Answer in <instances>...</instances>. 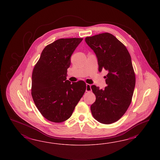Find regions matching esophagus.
<instances>
[{"instance_id": "obj_1", "label": "esophagus", "mask_w": 160, "mask_h": 160, "mask_svg": "<svg viewBox=\"0 0 160 160\" xmlns=\"http://www.w3.org/2000/svg\"><path fill=\"white\" fill-rule=\"evenodd\" d=\"M92 91L91 88V85L89 84H86V92H90Z\"/></svg>"}]
</instances>
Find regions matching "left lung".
<instances>
[{"label": "left lung", "mask_w": 160, "mask_h": 160, "mask_svg": "<svg viewBox=\"0 0 160 160\" xmlns=\"http://www.w3.org/2000/svg\"><path fill=\"white\" fill-rule=\"evenodd\" d=\"M85 41L96 54L99 72H108L104 90L91 86L96 98L91 112L98 122L112 124L121 118L131 104L136 84L131 56L126 46L109 33L87 37Z\"/></svg>", "instance_id": "left-lung-1"}]
</instances>
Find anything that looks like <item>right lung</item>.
<instances>
[{
  "label": "right lung",
  "instance_id": "obj_1",
  "mask_svg": "<svg viewBox=\"0 0 160 160\" xmlns=\"http://www.w3.org/2000/svg\"><path fill=\"white\" fill-rule=\"evenodd\" d=\"M82 38L60 39L46 46L34 66L32 96L42 115L54 122L67 120L86 90L80 80H66L70 58Z\"/></svg>",
  "mask_w": 160,
  "mask_h": 160
}]
</instances>
